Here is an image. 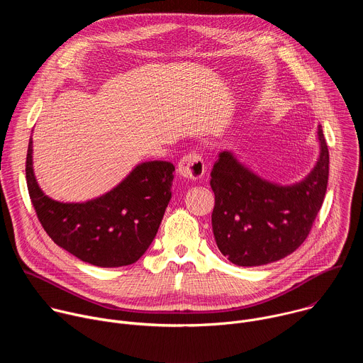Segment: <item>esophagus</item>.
I'll use <instances>...</instances> for the list:
<instances>
[{
	"mask_svg": "<svg viewBox=\"0 0 363 363\" xmlns=\"http://www.w3.org/2000/svg\"><path fill=\"white\" fill-rule=\"evenodd\" d=\"M178 174L185 179H199L205 174V164L198 153H188L178 164Z\"/></svg>",
	"mask_w": 363,
	"mask_h": 363,
	"instance_id": "34e87169",
	"label": "esophagus"
}]
</instances>
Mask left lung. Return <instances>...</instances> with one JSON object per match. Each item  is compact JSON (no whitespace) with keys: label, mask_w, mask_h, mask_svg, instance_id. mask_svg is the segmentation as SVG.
I'll return each instance as SVG.
<instances>
[{"label":"left lung","mask_w":363,"mask_h":363,"mask_svg":"<svg viewBox=\"0 0 363 363\" xmlns=\"http://www.w3.org/2000/svg\"><path fill=\"white\" fill-rule=\"evenodd\" d=\"M316 165L291 185L270 182L223 150L211 172L216 194L213 233L233 264H269L297 250L313 225L325 199L329 178V150L322 126Z\"/></svg>","instance_id":"1"}]
</instances>
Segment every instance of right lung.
Returning a JSON list of instances; mask_svg holds the SVG:
<instances>
[{
  "label": "right lung",
  "mask_w": 363,
  "mask_h": 363,
  "mask_svg": "<svg viewBox=\"0 0 363 363\" xmlns=\"http://www.w3.org/2000/svg\"><path fill=\"white\" fill-rule=\"evenodd\" d=\"M174 171L167 161L142 162L106 194L86 202H60L37 184L31 139L26 162L28 194L48 237L97 267L129 266L145 254L172 196Z\"/></svg>",
  "instance_id": "obj_1"
}]
</instances>
